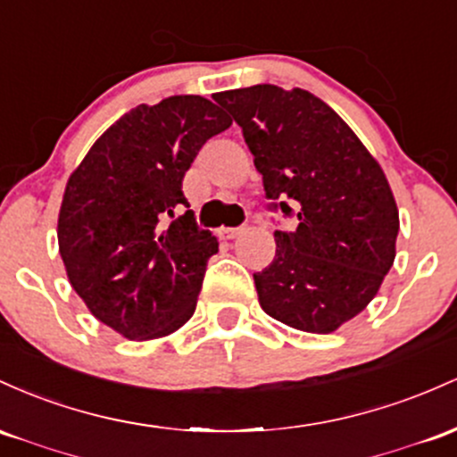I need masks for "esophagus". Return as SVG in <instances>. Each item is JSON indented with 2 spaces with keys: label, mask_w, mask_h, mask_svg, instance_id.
Here are the masks:
<instances>
[{
  "label": "esophagus",
  "mask_w": 457,
  "mask_h": 457,
  "mask_svg": "<svg viewBox=\"0 0 457 457\" xmlns=\"http://www.w3.org/2000/svg\"><path fill=\"white\" fill-rule=\"evenodd\" d=\"M242 233H244L242 227L239 228H220V237L222 239H235V237H239Z\"/></svg>",
  "instance_id": "1"
}]
</instances>
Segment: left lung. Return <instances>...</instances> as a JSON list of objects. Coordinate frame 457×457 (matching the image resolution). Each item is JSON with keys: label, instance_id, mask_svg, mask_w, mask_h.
<instances>
[{"label": "left lung", "instance_id": "left-lung-1", "mask_svg": "<svg viewBox=\"0 0 457 457\" xmlns=\"http://www.w3.org/2000/svg\"><path fill=\"white\" fill-rule=\"evenodd\" d=\"M242 127L271 212L276 256L254 274L261 309L295 330L328 335L373 300L395 261L399 212L380 163L309 90L274 84L213 96Z\"/></svg>", "mask_w": 457, "mask_h": 457}]
</instances>
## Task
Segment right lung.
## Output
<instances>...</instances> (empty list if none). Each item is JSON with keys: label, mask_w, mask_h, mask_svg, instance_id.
Returning <instances> with one entry per match:
<instances>
[{"label": "right lung", "mask_w": 457, "mask_h": 457, "mask_svg": "<svg viewBox=\"0 0 457 457\" xmlns=\"http://www.w3.org/2000/svg\"><path fill=\"white\" fill-rule=\"evenodd\" d=\"M233 120L198 95H174L120 116L66 183L60 256L92 315L127 339H160L196 311L218 239L198 228L183 177Z\"/></svg>", "instance_id": "1"}]
</instances>
